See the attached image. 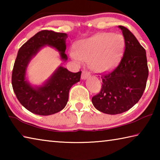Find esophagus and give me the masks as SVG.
Returning <instances> with one entry per match:
<instances>
[{"instance_id": "esophagus-1", "label": "esophagus", "mask_w": 160, "mask_h": 160, "mask_svg": "<svg viewBox=\"0 0 160 160\" xmlns=\"http://www.w3.org/2000/svg\"><path fill=\"white\" fill-rule=\"evenodd\" d=\"M91 76L90 72H87V71H83L82 75H81V78H82V80H85L87 79L88 78H90Z\"/></svg>"}]
</instances>
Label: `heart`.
<instances>
[{"label": "heart", "mask_w": 160, "mask_h": 160, "mask_svg": "<svg viewBox=\"0 0 160 160\" xmlns=\"http://www.w3.org/2000/svg\"><path fill=\"white\" fill-rule=\"evenodd\" d=\"M123 37L120 34L101 32L84 39L78 45L76 51L70 53L78 63L90 61V67L98 72H107L117 66L122 58Z\"/></svg>", "instance_id": "obj_1"}]
</instances>
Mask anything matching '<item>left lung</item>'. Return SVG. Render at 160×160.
<instances>
[{
  "mask_svg": "<svg viewBox=\"0 0 160 160\" xmlns=\"http://www.w3.org/2000/svg\"><path fill=\"white\" fill-rule=\"evenodd\" d=\"M118 28L125 39L123 56L112 72L101 77V91L92 98L97 110L111 115L125 112L139 101L148 77L145 48L131 31L123 26Z\"/></svg>",
  "mask_w": 160,
  "mask_h": 160,
  "instance_id": "obj_1",
  "label": "left lung"
}]
</instances>
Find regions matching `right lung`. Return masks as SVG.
I'll return each instance as SVG.
<instances>
[{"mask_svg": "<svg viewBox=\"0 0 160 160\" xmlns=\"http://www.w3.org/2000/svg\"><path fill=\"white\" fill-rule=\"evenodd\" d=\"M67 38L66 33L42 30L30 38L18 51L12 73V88L20 104L35 114L51 115L64 109L70 88L80 81L81 71L72 72L62 66H59L41 86H32L26 78L29 62L45 46L56 48L61 60L66 62Z\"/></svg>", "mask_w": 160, "mask_h": 160, "instance_id": "add662e5", "label": "right lung"}]
</instances>
